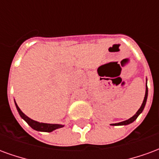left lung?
I'll return each instance as SVG.
<instances>
[{"label": "left lung", "instance_id": "left-lung-1", "mask_svg": "<svg viewBox=\"0 0 159 159\" xmlns=\"http://www.w3.org/2000/svg\"><path fill=\"white\" fill-rule=\"evenodd\" d=\"M147 95H148V89H147V85H146V93H145V97H144V100L142 104H141V107H140V109L137 111V112L134 115L133 117H130L129 119L125 120V121H123V122H121V123H112L111 125H115V126H117V125H128V124H129V123H133L134 120L136 119L138 116L140 115L141 112H142V111L144 110V107L146 106V103H147Z\"/></svg>", "mask_w": 159, "mask_h": 159}]
</instances>
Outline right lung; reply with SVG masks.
Returning a JSON list of instances; mask_svg holds the SVG:
<instances>
[{
	"instance_id": "obj_1",
	"label": "right lung",
	"mask_w": 159,
	"mask_h": 159,
	"mask_svg": "<svg viewBox=\"0 0 159 159\" xmlns=\"http://www.w3.org/2000/svg\"><path fill=\"white\" fill-rule=\"evenodd\" d=\"M15 106L17 110L19 111L20 117H22L23 119L25 121L26 123L29 124L30 126L33 129L36 130V131H42V132H52L53 130L59 129V128H62L64 125L62 124H52V123H39V122H36L35 120H32L31 118H30L29 117H27L25 114L22 111L19 109V107H18V105L16 104Z\"/></svg>"
}]
</instances>
